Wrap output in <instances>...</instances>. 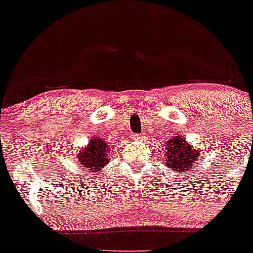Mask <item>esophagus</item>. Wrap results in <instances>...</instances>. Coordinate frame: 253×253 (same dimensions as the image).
<instances>
[{"instance_id": "obj_1", "label": "esophagus", "mask_w": 253, "mask_h": 253, "mask_svg": "<svg viewBox=\"0 0 253 253\" xmlns=\"http://www.w3.org/2000/svg\"><path fill=\"white\" fill-rule=\"evenodd\" d=\"M142 138H145L143 134H133V140H142Z\"/></svg>"}]
</instances>
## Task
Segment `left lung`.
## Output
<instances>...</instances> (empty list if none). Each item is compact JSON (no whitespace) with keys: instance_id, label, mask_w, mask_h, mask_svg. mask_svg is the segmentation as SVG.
<instances>
[{"instance_id":"8db88e82","label":"left lung","mask_w":253,"mask_h":253,"mask_svg":"<svg viewBox=\"0 0 253 253\" xmlns=\"http://www.w3.org/2000/svg\"><path fill=\"white\" fill-rule=\"evenodd\" d=\"M165 155H166V166L173 169L177 173L187 176L186 172L192 169L197 165V160L200 159L197 148H193L191 143H187L182 138V136H173L167 142Z\"/></svg>"}]
</instances>
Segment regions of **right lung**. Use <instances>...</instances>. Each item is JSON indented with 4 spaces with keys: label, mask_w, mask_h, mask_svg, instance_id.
<instances>
[{
    "label": "right lung",
    "mask_w": 253,
    "mask_h": 253,
    "mask_svg": "<svg viewBox=\"0 0 253 253\" xmlns=\"http://www.w3.org/2000/svg\"><path fill=\"white\" fill-rule=\"evenodd\" d=\"M110 150V146L105 140L100 137H93L84 150L80 151L76 159L82 165L81 167H84V169L93 173V172L100 171L110 162L108 161Z\"/></svg>",
    "instance_id": "right-lung-1"
}]
</instances>
